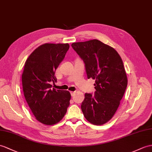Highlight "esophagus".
Listing matches in <instances>:
<instances>
[{
	"label": "esophagus",
	"mask_w": 152,
	"mask_h": 152,
	"mask_svg": "<svg viewBox=\"0 0 152 152\" xmlns=\"http://www.w3.org/2000/svg\"><path fill=\"white\" fill-rule=\"evenodd\" d=\"M70 94H71V95L73 97V96H74V95H75V91H71V92H70Z\"/></svg>",
	"instance_id": "34e87169"
}]
</instances>
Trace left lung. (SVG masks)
I'll use <instances>...</instances> for the list:
<instances>
[{
    "mask_svg": "<svg viewBox=\"0 0 152 152\" xmlns=\"http://www.w3.org/2000/svg\"><path fill=\"white\" fill-rule=\"evenodd\" d=\"M72 46L84 62L88 79L95 80V94H85L81 104L84 116L94 125L104 124L115 113L127 87L123 62L113 48L97 39Z\"/></svg>",
    "mask_w": 152,
    "mask_h": 152,
    "instance_id": "obj_1",
    "label": "left lung"
}]
</instances>
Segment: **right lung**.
<instances>
[{
    "label": "right lung",
    "instance_id": "obj_1",
    "mask_svg": "<svg viewBox=\"0 0 152 152\" xmlns=\"http://www.w3.org/2000/svg\"><path fill=\"white\" fill-rule=\"evenodd\" d=\"M69 48L68 43L44 44L37 48L25 62L22 74L24 97L36 119L45 125L60 122L69 105V92L51 90L50 84L51 81H57L55 70Z\"/></svg>",
    "mask_w": 152,
    "mask_h": 152
}]
</instances>
